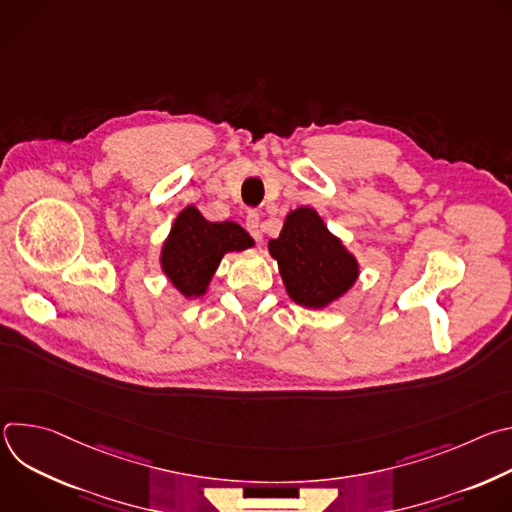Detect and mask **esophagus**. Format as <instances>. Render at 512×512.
<instances>
[{
  "label": "esophagus",
  "mask_w": 512,
  "mask_h": 512,
  "mask_svg": "<svg viewBox=\"0 0 512 512\" xmlns=\"http://www.w3.org/2000/svg\"><path fill=\"white\" fill-rule=\"evenodd\" d=\"M259 223H261V218H259V212H255V210H249V214H247V218H245V227H247V231L259 241L261 239V227H259Z\"/></svg>",
  "instance_id": "obj_1"
}]
</instances>
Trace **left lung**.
<instances>
[{"label": "left lung", "instance_id": "left-lung-1", "mask_svg": "<svg viewBox=\"0 0 512 512\" xmlns=\"http://www.w3.org/2000/svg\"><path fill=\"white\" fill-rule=\"evenodd\" d=\"M289 300L302 308L324 310L346 296L360 275L356 257L328 231L312 206L285 216L277 239H269Z\"/></svg>", "mask_w": 512, "mask_h": 512}]
</instances>
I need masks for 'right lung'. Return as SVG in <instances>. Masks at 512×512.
I'll use <instances>...</instances> for the list:
<instances>
[{
  "mask_svg": "<svg viewBox=\"0 0 512 512\" xmlns=\"http://www.w3.org/2000/svg\"><path fill=\"white\" fill-rule=\"evenodd\" d=\"M255 241L233 223L206 221L202 212L188 204L176 218L160 249V267L176 291L186 298H202L227 253L251 249Z\"/></svg>",
  "mask_w": 512,
  "mask_h": 512,
  "instance_id": "obj_1",
  "label": "right lung"
}]
</instances>
